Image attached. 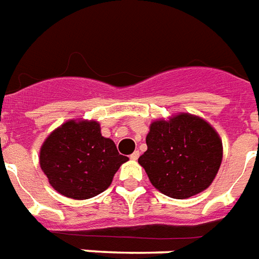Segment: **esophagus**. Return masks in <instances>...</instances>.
I'll list each match as a JSON object with an SVG mask.
<instances>
[{
  "instance_id": "34e87169",
  "label": "esophagus",
  "mask_w": 259,
  "mask_h": 259,
  "mask_svg": "<svg viewBox=\"0 0 259 259\" xmlns=\"http://www.w3.org/2000/svg\"><path fill=\"white\" fill-rule=\"evenodd\" d=\"M139 156H140L139 151H135L133 154L130 155V159H132V160H137V159H139Z\"/></svg>"
}]
</instances>
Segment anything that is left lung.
<instances>
[{
	"mask_svg": "<svg viewBox=\"0 0 259 259\" xmlns=\"http://www.w3.org/2000/svg\"><path fill=\"white\" fill-rule=\"evenodd\" d=\"M147 151L139 158L149 181L173 199L207 189L222 162V140L198 115L178 112L149 124Z\"/></svg>",
	"mask_w": 259,
	"mask_h": 259,
	"instance_id": "obj_1",
	"label": "left lung"
}]
</instances>
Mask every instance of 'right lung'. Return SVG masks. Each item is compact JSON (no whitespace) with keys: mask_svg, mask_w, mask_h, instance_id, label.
Returning <instances> with one entry per match:
<instances>
[{"mask_svg":"<svg viewBox=\"0 0 259 259\" xmlns=\"http://www.w3.org/2000/svg\"><path fill=\"white\" fill-rule=\"evenodd\" d=\"M129 158L119 155L97 120L70 119L48 136L39 149V164L52 188L75 200L104 192Z\"/></svg>","mask_w":259,"mask_h":259,"instance_id":"add662e5","label":"right lung"}]
</instances>
